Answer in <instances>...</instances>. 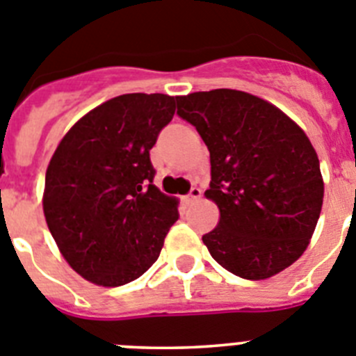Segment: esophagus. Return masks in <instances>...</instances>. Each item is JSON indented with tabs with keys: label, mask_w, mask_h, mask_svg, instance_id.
<instances>
[{
	"label": "esophagus",
	"mask_w": 356,
	"mask_h": 356,
	"mask_svg": "<svg viewBox=\"0 0 356 356\" xmlns=\"http://www.w3.org/2000/svg\"><path fill=\"white\" fill-rule=\"evenodd\" d=\"M200 197H202V190L200 188H197V186H193V188L190 190V193L184 197V202L186 204H193V202L198 200Z\"/></svg>",
	"instance_id": "esophagus-1"
}]
</instances>
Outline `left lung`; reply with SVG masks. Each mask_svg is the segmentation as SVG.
<instances>
[{
  "mask_svg": "<svg viewBox=\"0 0 356 356\" xmlns=\"http://www.w3.org/2000/svg\"><path fill=\"white\" fill-rule=\"evenodd\" d=\"M177 115L209 149L206 197L220 222L202 241L230 273L262 280L300 259L323 206L319 159L296 124L246 92L218 88L177 97Z\"/></svg>",
  "mask_w": 356,
  "mask_h": 356,
  "instance_id": "left-lung-1",
  "label": "left lung"
}]
</instances>
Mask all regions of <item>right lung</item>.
I'll list each match as a JSON object with an SVG mask.
<instances>
[{"label": "right lung", "mask_w": 356, "mask_h": 356, "mask_svg": "<svg viewBox=\"0 0 356 356\" xmlns=\"http://www.w3.org/2000/svg\"><path fill=\"white\" fill-rule=\"evenodd\" d=\"M165 94H126L79 118L46 172L44 214L76 273L117 287L142 277L179 220L154 186L150 149L175 113Z\"/></svg>", "instance_id": "obj_1"}]
</instances>
